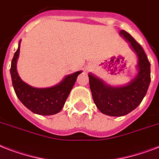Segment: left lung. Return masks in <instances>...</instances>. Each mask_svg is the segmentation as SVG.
Here are the masks:
<instances>
[{
	"mask_svg": "<svg viewBox=\"0 0 159 159\" xmlns=\"http://www.w3.org/2000/svg\"><path fill=\"white\" fill-rule=\"evenodd\" d=\"M139 57V73L129 84L111 87L89 73L90 88L95 104L102 113L111 116H125L140 104L150 83V62L142 46L126 32H120Z\"/></svg>",
	"mask_w": 159,
	"mask_h": 159,
	"instance_id": "1",
	"label": "left lung"
}]
</instances>
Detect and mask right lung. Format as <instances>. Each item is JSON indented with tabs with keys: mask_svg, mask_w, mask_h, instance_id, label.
<instances>
[{
	"mask_svg": "<svg viewBox=\"0 0 159 159\" xmlns=\"http://www.w3.org/2000/svg\"><path fill=\"white\" fill-rule=\"evenodd\" d=\"M20 44L11 61V74L12 84L19 100L32 112L41 116H50L62 110L71 90L81 71L68 75L59 84L48 88H35L26 84L19 77L16 62L20 54Z\"/></svg>",
	"mask_w": 159,
	"mask_h": 159,
	"instance_id": "right-lung-1",
	"label": "right lung"
}]
</instances>
